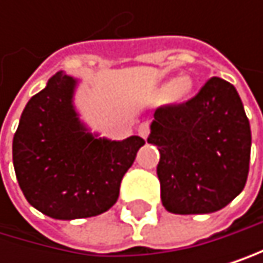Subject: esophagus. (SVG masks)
I'll return each mask as SVG.
<instances>
[{
	"mask_svg": "<svg viewBox=\"0 0 263 263\" xmlns=\"http://www.w3.org/2000/svg\"><path fill=\"white\" fill-rule=\"evenodd\" d=\"M137 133H139V136L142 137V139H146L148 137V134H149V123H142L140 126H139V129H137Z\"/></svg>",
	"mask_w": 263,
	"mask_h": 263,
	"instance_id": "34e87169",
	"label": "esophagus"
}]
</instances>
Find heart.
<instances>
[{"label": "heart", "mask_w": 263, "mask_h": 263, "mask_svg": "<svg viewBox=\"0 0 263 263\" xmlns=\"http://www.w3.org/2000/svg\"><path fill=\"white\" fill-rule=\"evenodd\" d=\"M191 89H193V82H191V79L180 77V79H175L174 82L167 83L162 88V95L170 96L172 99H183L191 93Z\"/></svg>", "instance_id": "1"}]
</instances>
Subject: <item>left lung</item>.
Instances as JSON below:
<instances>
[{"label": "left lung", "instance_id": "obj_1", "mask_svg": "<svg viewBox=\"0 0 263 263\" xmlns=\"http://www.w3.org/2000/svg\"><path fill=\"white\" fill-rule=\"evenodd\" d=\"M148 142L161 153V200L170 213H213L246 184L249 120L235 86L219 77L184 104L158 107Z\"/></svg>", "mask_w": 263, "mask_h": 263}]
</instances>
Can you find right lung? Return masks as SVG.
<instances>
[{
	"label": "right lung",
	"mask_w": 263,
	"mask_h": 263,
	"mask_svg": "<svg viewBox=\"0 0 263 263\" xmlns=\"http://www.w3.org/2000/svg\"><path fill=\"white\" fill-rule=\"evenodd\" d=\"M76 80L57 72L28 101L12 142L17 181L26 200L55 219L98 216L112 208L145 140L95 139L72 107Z\"/></svg>",
	"instance_id": "1"
}]
</instances>
